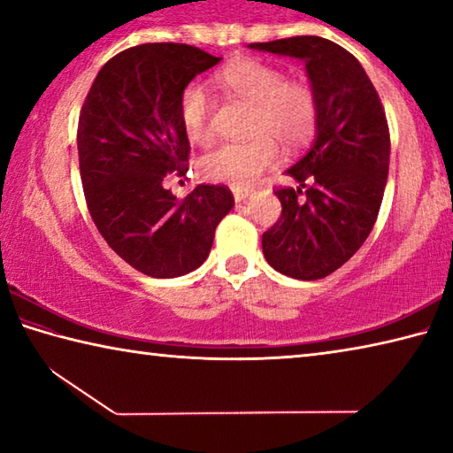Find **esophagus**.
Segmentation results:
<instances>
[{
	"label": "esophagus",
	"mask_w": 453,
	"mask_h": 453,
	"mask_svg": "<svg viewBox=\"0 0 453 453\" xmlns=\"http://www.w3.org/2000/svg\"><path fill=\"white\" fill-rule=\"evenodd\" d=\"M232 194H234V199L237 203H242V202H245V199L250 197V194H251V189H248V188H240V186H234L232 188Z\"/></svg>",
	"instance_id": "esophagus-1"
}]
</instances>
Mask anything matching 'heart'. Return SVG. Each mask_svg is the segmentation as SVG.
Here are the masks:
<instances>
[{
  "mask_svg": "<svg viewBox=\"0 0 453 453\" xmlns=\"http://www.w3.org/2000/svg\"><path fill=\"white\" fill-rule=\"evenodd\" d=\"M216 81L227 94L251 104L248 134L242 143H224L197 159V172L210 181L248 186L280 157V145L297 150L308 143L318 124V99L303 81L286 80L280 67L243 58L224 67ZM210 97L197 83L181 91L180 119L194 143L210 140Z\"/></svg>",
  "mask_w": 453,
  "mask_h": 453,
  "instance_id": "b5f03b06",
  "label": "heart"
}]
</instances>
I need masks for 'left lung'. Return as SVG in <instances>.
<instances>
[{
	"instance_id": "1",
	"label": "left lung",
	"mask_w": 453,
	"mask_h": 453,
	"mask_svg": "<svg viewBox=\"0 0 453 453\" xmlns=\"http://www.w3.org/2000/svg\"><path fill=\"white\" fill-rule=\"evenodd\" d=\"M250 48L302 59L318 99L313 143L286 172L297 188L275 191L281 218L262 237L264 256L289 278H326L362 248L378 219L389 170L386 113L362 64L342 45L297 35Z\"/></svg>"
}]
</instances>
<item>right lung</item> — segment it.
<instances>
[{
  "instance_id": "add662e5",
  "label": "right lung",
  "mask_w": 453,
  "mask_h": 453,
  "mask_svg": "<svg viewBox=\"0 0 453 453\" xmlns=\"http://www.w3.org/2000/svg\"><path fill=\"white\" fill-rule=\"evenodd\" d=\"M221 58L186 43H143L99 70L81 107L80 173L107 245L150 278H180L210 256L213 234L234 208L224 186H196L178 202L164 180L188 172L181 91Z\"/></svg>"
}]
</instances>
